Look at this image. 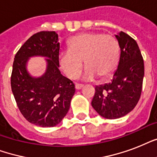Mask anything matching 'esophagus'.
Wrapping results in <instances>:
<instances>
[{
	"mask_svg": "<svg viewBox=\"0 0 157 157\" xmlns=\"http://www.w3.org/2000/svg\"><path fill=\"white\" fill-rule=\"evenodd\" d=\"M83 86V85H81V84H76V85H75V87H76V90H81Z\"/></svg>",
	"mask_w": 157,
	"mask_h": 157,
	"instance_id": "obj_1",
	"label": "esophagus"
}]
</instances>
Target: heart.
Instances as JSON below:
<instances>
[{"label": "heart", "mask_w": 157, "mask_h": 157, "mask_svg": "<svg viewBox=\"0 0 157 157\" xmlns=\"http://www.w3.org/2000/svg\"><path fill=\"white\" fill-rule=\"evenodd\" d=\"M120 59L117 38L100 33H81L71 38L68 49L59 54V64L67 76L76 79L81 72L83 61L86 68L84 78L92 80L99 76L107 78L116 70Z\"/></svg>", "instance_id": "obj_1"}]
</instances>
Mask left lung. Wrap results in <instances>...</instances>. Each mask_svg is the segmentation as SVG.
Here are the masks:
<instances>
[{
    "mask_svg": "<svg viewBox=\"0 0 157 157\" xmlns=\"http://www.w3.org/2000/svg\"><path fill=\"white\" fill-rule=\"evenodd\" d=\"M121 56L112 81L96 86L91 104L107 119H117L128 114L139 102L144 76V59L136 40L121 32L116 36Z\"/></svg>",
    "mask_w": 157,
    "mask_h": 157,
    "instance_id": "8db88e82",
    "label": "left lung"
}]
</instances>
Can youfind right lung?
I'll use <instances>...</instances> for the list:
<instances>
[{"instance_id":"1","label":"right lung","mask_w":157,"mask_h":157,"mask_svg":"<svg viewBox=\"0 0 157 157\" xmlns=\"http://www.w3.org/2000/svg\"><path fill=\"white\" fill-rule=\"evenodd\" d=\"M59 36L55 32L42 31L33 35L16 53L10 77L16 103L27 121L41 127H53L61 121L75 93L73 82L60 73ZM49 57L44 76L33 78L25 70L29 56Z\"/></svg>"}]
</instances>
